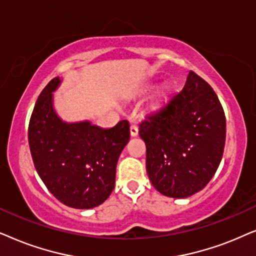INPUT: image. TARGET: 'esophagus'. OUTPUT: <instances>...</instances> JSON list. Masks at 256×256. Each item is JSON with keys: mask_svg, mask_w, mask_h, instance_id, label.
I'll return each instance as SVG.
<instances>
[{"mask_svg": "<svg viewBox=\"0 0 256 256\" xmlns=\"http://www.w3.org/2000/svg\"><path fill=\"white\" fill-rule=\"evenodd\" d=\"M130 134L132 137H137L138 136V128L136 125H131L130 126Z\"/></svg>", "mask_w": 256, "mask_h": 256, "instance_id": "1", "label": "esophagus"}]
</instances>
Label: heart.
Returning <instances> with one entry per match:
<instances>
[{
    "mask_svg": "<svg viewBox=\"0 0 256 256\" xmlns=\"http://www.w3.org/2000/svg\"><path fill=\"white\" fill-rule=\"evenodd\" d=\"M156 86V84L154 83V82H150V83L144 85V88H142V92H150V91H152ZM171 94H172V88H170L168 85H164V86L160 88L159 90L156 91L154 94H153L152 100H150L148 106V111L159 110V108L168 100Z\"/></svg>",
    "mask_w": 256,
    "mask_h": 256,
    "instance_id": "b5f03b06",
    "label": "heart"
}]
</instances>
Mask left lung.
I'll use <instances>...</instances> for the list:
<instances>
[{
  "instance_id": "obj_1",
  "label": "left lung",
  "mask_w": 256,
  "mask_h": 256,
  "mask_svg": "<svg viewBox=\"0 0 256 256\" xmlns=\"http://www.w3.org/2000/svg\"><path fill=\"white\" fill-rule=\"evenodd\" d=\"M146 171L159 193L188 198L216 174L224 154L226 118L210 85L190 71L182 90L139 126Z\"/></svg>"
}]
</instances>
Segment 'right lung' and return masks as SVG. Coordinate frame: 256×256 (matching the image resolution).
Here are the masks:
<instances>
[{"instance_id": "right-lung-1", "label": "right lung", "mask_w": 256, "mask_h": 256, "mask_svg": "<svg viewBox=\"0 0 256 256\" xmlns=\"http://www.w3.org/2000/svg\"><path fill=\"white\" fill-rule=\"evenodd\" d=\"M56 77L43 88L29 122L34 165L46 188L64 205L78 210L100 206L114 188L119 156L130 140V125L110 128L90 120L66 122L54 108Z\"/></svg>"}]
</instances>
